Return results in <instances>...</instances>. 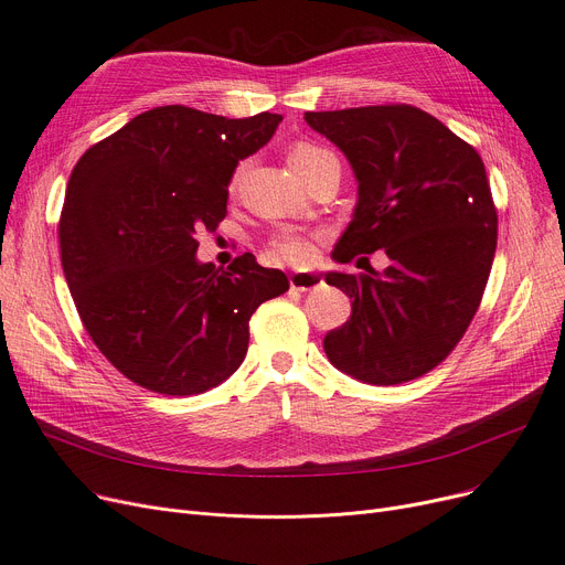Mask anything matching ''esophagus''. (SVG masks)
<instances>
[{"mask_svg": "<svg viewBox=\"0 0 565 565\" xmlns=\"http://www.w3.org/2000/svg\"><path fill=\"white\" fill-rule=\"evenodd\" d=\"M317 285H321V278L317 274H310V271L294 274L289 278V287L297 289V291H308V289H315Z\"/></svg>", "mask_w": 565, "mask_h": 565, "instance_id": "34e87169", "label": "esophagus"}]
</instances>
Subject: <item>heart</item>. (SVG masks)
<instances>
[{
    "label": "heart",
    "instance_id": "1",
    "mask_svg": "<svg viewBox=\"0 0 565 565\" xmlns=\"http://www.w3.org/2000/svg\"><path fill=\"white\" fill-rule=\"evenodd\" d=\"M327 156H331V151H327L324 147L312 145V142H297L289 149V166L297 172H303L310 166H315L317 160L327 158ZM238 174H241V168L234 172L232 183H236ZM268 255H271L274 259H280V262L303 264L312 257V241H310V236L299 234V232H280L271 241H268Z\"/></svg>",
    "mask_w": 565,
    "mask_h": 565
}]
</instances>
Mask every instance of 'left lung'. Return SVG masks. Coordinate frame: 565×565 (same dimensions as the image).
<instances>
[{
  "mask_svg": "<svg viewBox=\"0 0 565 565\" xmlns=\"http://www.w3.org/2000/svg\"><path fill=\"white\" fill-rule=\"evenodd\" d=\"M306 121L344 151L359 179L354 221L333 259L374 250L391 259L382 276H324L354 299L324 352L365 384L418 380L458 347L490 278L497 206L482 158L407 103L306 113Z\"/></svg>",
  "mask_w": 565,
  "mask_h": 565,
  "instance_id": "8db88e82",
  "label": "left lung"
}]
</instances>
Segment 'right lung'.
Listing matches in <instances>:
<instances>
[{
  "label": "right lung",
  "instance_id": "1",
  "mask_svg": "<svg viewBox=\"0 0 565 565\" xmlns=\"http://www.w3.org/2000/svg\"><path fill=\"white\" fill-rule=\"evenodd\" d=\"M280 121L153 107L73 168L60 218L64 276L89 338L132 384L179 397L218 386L244 363L253 312L289 289L253 253L227 268L195 257V234L227 216L238 160Z\"/></svg>",
  "mask_w": 565,
  "mask_h": 565
}]
</instances>
